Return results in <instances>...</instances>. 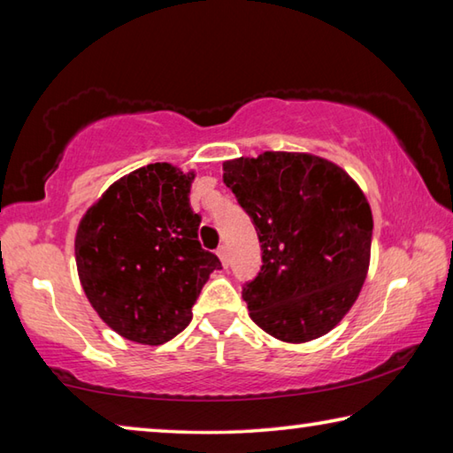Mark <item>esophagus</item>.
Instances as JSON below:
<instances>
[{
  "mask_svg": "<svg viewBox=\"0 0 453 453\" xmlns=\"http://www.w3.org/2000/svg\"><path fill=\"white\" fill-rule=\"evenodd\" d=\"M218 256H219V259H221V264H224V265L227 267V264H229V254H227V245H219V248H218Z\"/></svg>",
  "mask_w": 453,
  "mask_h": 453,
  "instance_id": "1",
  "label": "esophagus"
}]
</instances>
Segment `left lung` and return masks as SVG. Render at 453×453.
<instances>
[{
  "label": "left lung",
  "instance_id": "obj_1",
  "mask_svg": "<svg viewBox=\"0 0 453 453\" xmlns=\"http://www.w3.org/2000/svg\"><path fill=\"white\" fill-rule=\"evenodd\" d=\"M224 183L262 243V267L242 288L250 318L281 342L327 334L370 265L373 219L362 189L327 159L288 151L226 162Z\"/></svg>",
  "mask_w": 453,
  "mask_h": 453
}]
</instances>
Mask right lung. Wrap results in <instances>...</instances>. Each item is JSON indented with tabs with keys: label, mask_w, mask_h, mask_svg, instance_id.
<instances>
[{
	"label": "right lung",
	"mask_w": 453,
	"mask_h": 453,
	"mask_svg": "<svg viewBox=\"0 0 453 453\" xmlns=\"http://www.w3.org/2000/svg\"><path fill=\"white\" fill-rule=\"evenodd\" d=\"M194 173L170 164L132 172L80 221L75 262L89 303L126 340L159 346L188 327L216 254L197 242Z\"/></svg>",
	"instance_id": "1"
}]
</instances>
